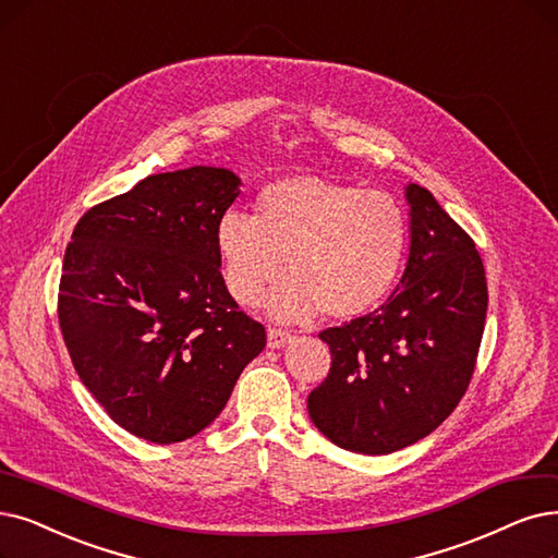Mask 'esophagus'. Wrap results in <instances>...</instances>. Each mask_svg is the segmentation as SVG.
Masks as SVG:
<instances>
[{
	"label": "esophagus",
	"instance_id": "1",
	"mask_svg": "<svg viewBox=\"0 0 558 558\" xmlns=\"http://www.w3.org/2000/svg\"><path fill=\"white\" fill-rule=\"evenodd\" d=\"M291 341H293V333H291V331L277 329V327L267 329V345H270V348L279 350V348H283L286 343H291Z\"/></svg>",
	"mask_w": 558,
	"mask_h": 558
}]
</instances>
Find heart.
Returning a JSON list of instances; mask_svg holds the SVG:
<instances>
[{
	"label": "heart",
	"mask_w": 558,
	"mask_h": 558,
	"mask_svg": "<svg viewBox=\"0 0 558 558\" xmlns=\"http://www.w3.org/2000/svg\"><path fill=\"white\" fill-rule=\"evenodd\" d=\"M408 215L387 192L316 175L267 185L256 217L229 210L215 229L229 293L254 306L283 270L270 314L300 320L320 308L329 318L368 314L396 286L408 254Z\"/></svg>",
	"instance_id": "heart-1"
}]
</instances>
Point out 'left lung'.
Listing matches in <instances>:
<instances>
[{
	"mask_svg": "<svg viewBox=\"0 0 558 558\" xmlns=\"http://www.w3.org/2000/svg\"><path fill=\"white\" fill-rule=\"evenodd\" d=\"M410 254L389 300L320 331L331 368L308 393L316 428L337 447L387 456L430 435L470 387L487 314L474 240L421 185L405 187Z\"/></svg>",
	"mask_w": 558,
	"mask_h": 558,
	"instance_id": "1",
	"label": "left lung"
}]
</instances>
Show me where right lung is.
<instances>
[{
    "mask_svg": "<svg viewBox=\"0 0 558 558\" xmlns=\"http://www.w3.org/2000/svg\"><path fill=\"white\" fill-rule=\"evenodd\" d=\"M238 194L229 169L155 173L86 210L65 247V348L105 412L142 439L202 433L265 348L219 272L215 229Z\"/></svg>",
    "mask_w": 558,
    "mask_h": 558,
    "instance_id": "right-lung-1",
    "label": "right lung"
}]
</instances>
